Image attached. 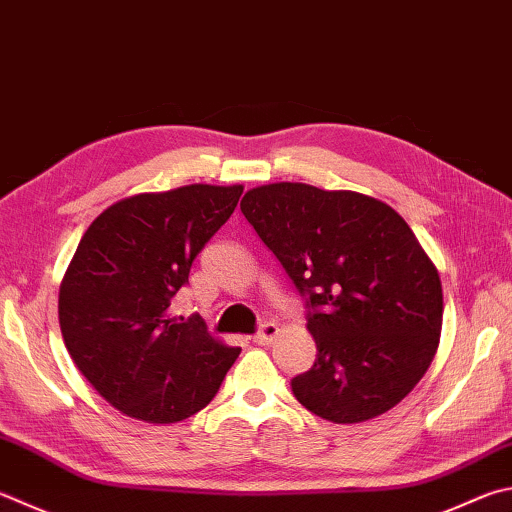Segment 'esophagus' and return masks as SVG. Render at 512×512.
I'll use <instances>...</instances> for the list:
<instances>
[{
  "mask_svg": "<svg viewBox=\"0 0 512 512\" xmlns=\"http://www.w3.org/2000/svg\"><path fill=\"white\" fill-rule=\"evenodd\" d=\"M277 333H280V327H277L275 322H266L253 336V342L255 345H271V342L277 338Z\"/></svg>",
  "mask_w": 512,
  "mask_h": 512,
  "instance_id": "obj_1",
  "label": "esophagus"
}]
</instances>
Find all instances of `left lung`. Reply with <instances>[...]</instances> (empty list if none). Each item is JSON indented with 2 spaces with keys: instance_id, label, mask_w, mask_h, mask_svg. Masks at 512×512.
<instances>
[{
  "instance_id": "obj_1",
  "label": "left lung",
  "mask_w": 512,
  "mask_h": 512,
  "mask_svg": "<svg viewBox=\"0 0 512 512\" xmlns=\"http://www.w3.org/2000/svg\"><path fill=\"white\" fill-rule=\"evenodd\" d=\"M241 212L306 297L318 356L291 380L306 410L362 423L392 410L430 367L441 277L398 212L367 194L268 183Z\"/></svg>"
}]
</instances>
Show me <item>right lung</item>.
<instances>
[{"instance_id": "obj_1", "label": "right lung", "mask_w": 512, "mask_h": 512, "mask_svg": "<svg viewBox=\"0 0 512 512\" xmlns=\"http://www.w3.org/2000/svg\"><path fill=\"white\" fill-rule=\"evenodd\" d=\"M244 185L143 192L94 219L60 284L64 345L96 392L145 423L203 410L237 360L199 318H172L190 266L226 224Z\"/></svg>"}]
</instances>
